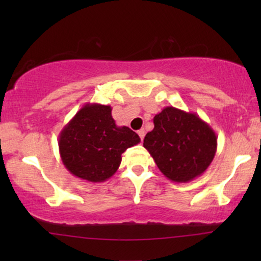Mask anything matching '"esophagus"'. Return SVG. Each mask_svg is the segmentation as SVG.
<instances>
[{"instance_id": "1", "label": "esophagus", "mask_w": 261, "mask_h": 261, "mask_svg": "<svg viewBox=\"0 0 261 261\" xmlns=\"http://www.w3.org/2000/svg\"><path fill=\"white\" fill-rule=\"evenodd\" d=\"M138 134H139V137H140L141 140H144V137H145V130H144V129L138 130Z\"/></svg>"}]
</instances>
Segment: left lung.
I'll return each mask as SVG.
<instances>
[{"label": "left lung", "instance_id": "1", "mask_svg": "<svg viewBox=\"0 0 261 261\" xmlns=\"http://www.w3.org/2000/svg\"><path fill=\"white\" fill-rule=\"evenodd\" d=\"M144 147L170 180L188 183L212 164L217 148L215 132L197 114L166 107L153 119Z\"/></svg>", "mask_w": 261, "mask_h": 261}]
</instances>
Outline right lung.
Segmentation results:
<instances>
[{
  "instance_id": "right-lung-1",
  "label": "right lung",
  "mask_w": 261,
  "mask_h": 261,
  "mask_svg": "<svg viewBox=\"0 0 261 261\" xmlns=\"http://www.w3.org/2000/svg\"><path fill=\"white\" fill-rule=\"evenodd\" d=\"M139 142L135 132L116 126L112 107L87 103L60 132L58 145L60 158L70 173L101 183L119 169L121 154Z\"/></svg>"
}]
</instances>
